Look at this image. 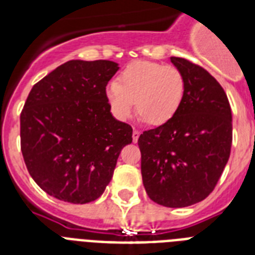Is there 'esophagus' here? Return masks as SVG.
Here are the masks:
<instances>
[{"label": "esophagus", "instance_id": "1", "mask_svg": "<svg viewBox=\"0 0 255 255\" xmlns=\"http://www.w3.org/2000/svg\"><path fill=\"white\" fill-rule=\"evenodd\" d=\"M139 136H140L139 129H133V132H132V139H133V143H137V140H139Z\"/></svg>", "mask_w": 255, "mask_h": 255}]
</instances>
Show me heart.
<instances>
[{
    "label": "heart",
    "mask_w": 255,
    "mask_h": 255,
    "mask_svg": "<svg viewBox=\"0 0 255 255\" xmlns=\"http://www.w3.org/2000/svg\"><path fill=\"white\" fill-rule=\"evenodd\" d=\"M185 95V78L177 67L163 63L137 61L120 73L118 83L106 88L112 114L127 120L137 108V114L148 124L159 127L169 123L181 107Z\"/></svg>",
    "instance_id": "heart-1"
}]
</instances>
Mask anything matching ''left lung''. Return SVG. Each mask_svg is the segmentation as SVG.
<instances>
[{
  "label": "left lung",
  "instance_id": "1",
  "mask_svg": "<svg viewBox=\"0 0 255 255\" xmlns=\"http://www.w3.org/2000/svg\"><path fill=\"white\" fill-rule=\"evenodd\" d=\"M170 62L185 78V95L169 123L144 131L137 144L148 197L168 208L202 201L217 185L230 156L233 126L221 85L185 58Z\"/></svg>",
  "mask_w": 255,
  "mask_h": 255
}]
</instances>
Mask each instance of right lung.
<instances>
[{
  "instance_id": "obj_1",
  "label": "right lung",
  "mask_w": 255,
  "mask_h": 255,
  "mask_svg": "<svg viewBox=\"0 0 255 255\" xmlns=\"http://www.w3.org/2000/svg\"><path fill=\"white\" fill-rule=\"evenodd\" d=\"M119 70L111 61H69L35 83L21 112L26 168L46 193L87 204L111 181L132 127L116 120L106 86Z\"/></svg>"
}]
</instances>
